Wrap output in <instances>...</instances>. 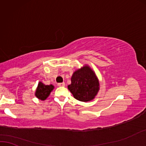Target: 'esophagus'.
I'll list each match as a JSON object with an SVG mask.
<instances>
[{"instance_id":"34e87169","label":"esophagus","mask_w":146,"mask_h":146,"mask_svg":"<svg viewBox=\"0 0 146 146\" xmlns=\"http://www.w3.org/2000/svg\"><path fill=\"white\" fill-rule=\"evenodd\" d=\"M57 85L59 87H65V83H58Z\"/></svg>"}]
</instances>
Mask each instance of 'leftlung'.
Returning a JSON list of instances; mask_svg holds the SVG:
<instances>
[{
  "label": "left lung",
  "instance_id": "1",
  "mask_svg": "<svg viewBox=\"0 0 146 146\" xmlns=\"http://www.w3.org/2000/svg\"><path fill=\"white\" fill-rule=\"evenodd\" d=\"M68 89L76 100L83 102H90L100 91V81L94 71L85 65L76 70L71 77Z\"/></svg>",
  "mask_w": 146,
  "mask_h": 146
}]
</instances>
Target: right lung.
<instances>
[{
	"label": "right lung",
	"mask_w": 146,
	"mask_h": 146,
	"mask_svg": "<svg viewBox=\"0 0 146 146\" xmlns=\"http://www.w3.org/2000/svg\"><path fill=\"white\" fill-rule=\"evenodd\" d=\"M54 87L53 85H44L41 81L38 82L37 87H36L35 96L37 98L38 100L42 101L45 100L46 98L49 96L50 92L53 90Z\"/></svg>",
	"instance_id": "add662e5"
}]
</instances>
